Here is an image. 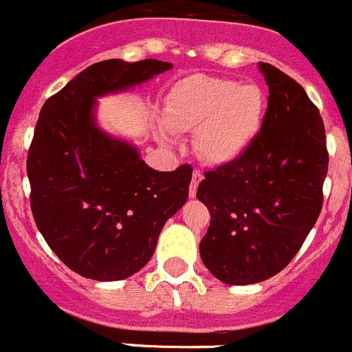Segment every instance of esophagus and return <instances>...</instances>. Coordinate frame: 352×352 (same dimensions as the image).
Here are the masks:
<instances>
[{
	"instance_id": "34e87169",
	"label": "esophagus",
	"mask_w": 352,
	"mask_h": 352,
	"mask_svg": "<svg viewBox=\"0 0 352 352\" xmlns=\"http://www.w3.org/2000/svg\"><path fill=\"white\" fill-rule=\"evenodd\" d=\"M201 179H203V170L195 169L194 173H192V182H190V197H195V194H197V186H199V183H201Z\"/></svg>"
}]
</instances>
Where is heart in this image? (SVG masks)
<instances>
[{
	"label": "heart",
	"instance_id": "b5f03b06",
	"mask_svg": "<svg viewBox=\"0 0 352 352\" xmlns=\"http://www.w3.org/2000/svg\"><path fill=\"white\" fill-rule=\"evenodd\" d=\"M264 93L256 84L192 76L169 91L162 120L173 132L195 130V149L210 164H229L247 151L264 118Z\"/></svg>",
	"mask_w": 352,
	"mask_h": 352
}]
</instances>
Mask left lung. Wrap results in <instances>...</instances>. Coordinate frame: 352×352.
Wrapping results in <instances>:
<instances>
[{
    "label": "left lung",
    "mask_w": 352,
    "mask_h": 352,
    "mask_svg": "<svg viewBox=\"0 0 352 352\" xmlns=\"http://www.w3.org/2000/svg\"><path fill=\"white\" fill-rule=\"evenodd\" d=\"M270 88L257 138L241 157L204 173L197 197L211 214L199 250L231 285L257 284L296 256L322 208L324 123L296 80L259 63Z\"/></svg>",
    "instance_id": "8db88e82"
}]
</instances>
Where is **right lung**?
I'll return each mask as SVG.
<instances>
[{"mask_svg": "<svg viewBox=\"0 0 352 352\" xmlns=\"http://www.w3.org/2000/svg\"><path fill=\"white\" fill-rule=\"evenodd\" d=\"M170 63L105 60L49 96L28 151L38 231L72 272L123 280L151 259L162 227L188 197L192 167L158 173L138 149L96 129L95 98L169 70Z\"/></svg>", "mask_w": 352, "mask_h": 352, "instance_id": "right-lung-1", "label": "right lung"}]
</instances>
